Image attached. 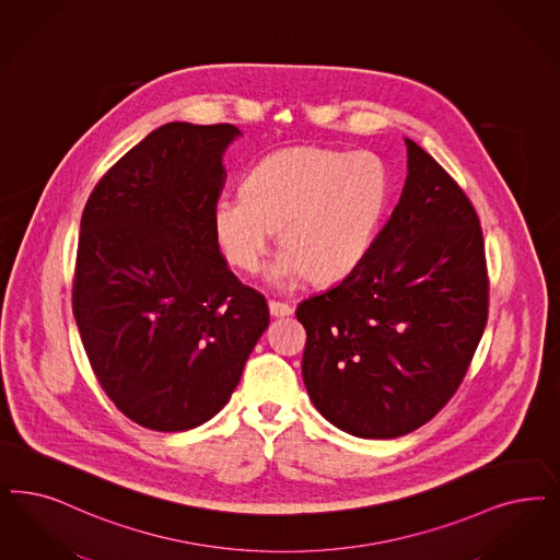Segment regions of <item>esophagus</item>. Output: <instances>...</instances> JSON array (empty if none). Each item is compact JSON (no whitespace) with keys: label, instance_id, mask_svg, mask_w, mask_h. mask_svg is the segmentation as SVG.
Instances as JSON below:
<instances>
[{"label":"esophagus","instance_id":"1","mask_svg":"<svg viewBox=\"0 0 560 560\" xmlns=\"http://www.w3.org/2000/svg\"><path fill=\"white\" fill-rule=\"evenodd\" d=\"M269 310L272 316H277V318H283V316H290L293 308H291L290 304H285V302H277V300H270Z\"/></svg>","mask_w":560,"mask_h":560}]
</instances>
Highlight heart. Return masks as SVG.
<instances>
[{"instance_id": "1", "label": "heart", "mask_w": 560, "mask_h": 560, "mask_svg": "<svg viewBox=\"0 0 560 560\" xmlns=\"http://www.w3.org/2000/svg\"><path fill=\"white\" fill-rule=\"evenodd\" d=\"M390 196L385 161L368 151L291 147L260 159L244 194L212 202V232L233 267L265 265L275 230L283 246L269 270L279 288L339 281L366 260Z\"/></svg>"}]
</instances>
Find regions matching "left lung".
Returning <instances> with one entry per match:
<instances>
[{
    "instance_id": "1",
    "label": "left lung",
    "mask_w": 560,
    "mask_h": 560,
    "mask_svg": "<svg viewBox=\"0 0 560 560\" xmlns=\"http://www.w3.org/2000/svg\"><path fill=\"white\" fill-rule=\"evenodd\" d=\"M407 177L366 260L295 316L302 376L328 422L397 439L455 395L488 318L483 237L469 198L406 138Z\"/></svg>"
}]
</instances>
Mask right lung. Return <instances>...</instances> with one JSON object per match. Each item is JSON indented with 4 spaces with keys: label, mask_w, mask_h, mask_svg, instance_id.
Returning <instances> with one entry per match:
<instances>
[{
    "label": "right lung",
    "mask_w": 560,
    "mask_h": 560,
    "mask_svg": "<svg viewBox=\"0 0 560 560\" xmlns=\"http://www.w3.org/2000/svg\"><path fill=\"white\" fill-rule=\"evenodd\" d=\"M232 124L172 121L124 154L80 221L72 310L107 397L136 424L184 432L230 401L269 327L212 232Z\"/></svg>",
    "instance_id": "right-lung-1"
}]
</instances>
